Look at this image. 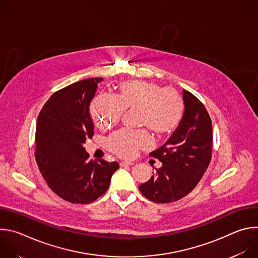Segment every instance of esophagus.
I'll use <instances>...</instances> for the list:
<instances>
[{"instance_id":"obj_1","label":"esophagus","mask_w":258,"mask_h":258,"mask_svg":"<svg viewBox=\"0 0 258 258\" xmlns=\"http://www.w3.org/2000/svg\"><path fill=\"white\" fill-rule=\"evenodd\" d=\"M132 165H134V163L131 161H121L120 162V166H132Z\"/></svg>"}]
</instances>
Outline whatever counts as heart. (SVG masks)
<instances>
[{"instance_id":"1","label":"heart","mask_w":258,"mask_h":258,"mask_svg":"<svg viewBox=\"0 0 258 258\" xmlns=\"http://www.w3.org/2000/svg\"><path fill=\"white\" fill-rule=\"evenodd\" d=\"M125 109L140 110V125L160 137L172 134L179 125L185 104L179 93L145 81L123 82L117 98L102 93L94 98L90 114L95 124L108 130L116 125ZM152 139L145 131H120L107 140L108 149L121 158H133L139 150L148 149Z\"/></svg>"}]
</instances>
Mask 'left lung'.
I'll use <instances>...</instances> for the list:
<instances>
[{"label": "left lung", "mask_w": 258, "mask_h": 258, "mask_svg": "<svg viewBox=\"0 0 258 258\" xmlns=\"http://www.w3.org/2000/svg\"><path fill=\"white\" fill-rule=\"evenodd\" d=\"M182 119L167 142L150 153L162 162L151 178L139 186L156 203H170L187 196L202 178L212 153V124L204 105L189 91H182Z\"/></svg>", "instance_id": "obj_1"}]
</instances>
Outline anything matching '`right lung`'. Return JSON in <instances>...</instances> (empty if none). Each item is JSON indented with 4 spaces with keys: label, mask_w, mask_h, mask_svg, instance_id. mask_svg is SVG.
I'll return each instance as SVG.
<instances>
[{
    "label": "right lung",
    "mask_w": 258,
    "mask_h": 258,
    "mask_svg": "<svg viewBox=\"0 0 258 258\" xmlns=\"http://www.w3.org/2000/svg\"><path fill=\"white\" fill-rule=\"evenodd\" d=\"M100 79L72 84L51 96L38 117L35 160L51 190L60 198L88 204L109 188L117 162L89 160L84 144L94 135L90 103Z\"/></svg>",
    "instance_id": "1"
}]
</instances>
